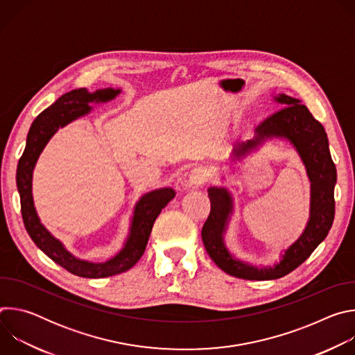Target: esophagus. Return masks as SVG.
<instances>
[{
    "mask_svg": "<svg viewBox=\"0 0 355 355\" xmlns=\"http://www.w3.org/2000/svg\"><path fill=\"white\" fill-rule=\"evenodd\" d=\"M209 178V170L204 168V167H198V168H193L189 174V184L191 185H202L205 184Z\"/></svg>",
    "mask_w": 355,
    "mask_h": 355,
    "instance_id": "34e87169",
    "label": "esophagus"
}]
</instances>
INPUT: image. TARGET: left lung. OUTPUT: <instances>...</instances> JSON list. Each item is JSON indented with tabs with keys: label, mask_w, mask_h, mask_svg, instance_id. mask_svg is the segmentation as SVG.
<instances>
[{
	"label": "left lung",
	"mask_w": 355,
	"mask_h": 355,
	"mask_svg": "<svg viewBox=\"0 0 355 355\" xmlns=\"http://www.w3.org/2000/svg\"><path fill=\"white\" fill-rule=\"evenodd\" d=\"M277 101L284 104V107L259 125L256 139L241 144L237 155H243L247 148L257 146L260 139L266 136H284L289 139L297 148L312 182L311 219L305 232L285 251L279 264L274 268L259 270L234 260L229 254L223 243V233L232 208L230 195L222 188H211V212L200 232L202 241L209 257L220 270L241 279H277L292 272L303 261H306L316 247L326 239L334 220V185L337 173L331 160L324 128L305 105L299 104V99L281 94L277 96Z\"/></svg>",
	"instance_id": "8db88e82"
}]
</instances>
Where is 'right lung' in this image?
<instances>
[{
  "instance_id": "obj_1",
  "label": "right lung",
  "mask_w": 355,
  "mask_h": 355,
  "mask_svg": "<svg viewBox=\"0 0 355 355\" xmlns=\"http://www.w3.org/2000/svg\"><path fill=\"white\" fill-rule=\"evenodd\" d=\"M116 94H119V89L107 88L89 94L85 88H78L62 95L53 105L40 112L33 121L17 168L21 214L28 234L49 259H52L69 272L83 278H105L130 270L143 256L157 216L175 196V191L171 188H162L141 196L136 205L130 234L123 250L116 257L104 264H92L77 260L39 222L32 199V171L43 147L59 128L87 114L89 111L88 103L108 101Z\"/></svg>"
}]
</instances>
